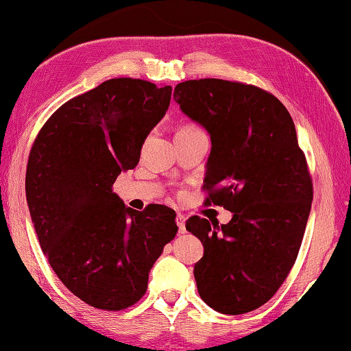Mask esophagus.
<instances>
[{
	"mask_svg": "<svg viewBox=\"0 0 351 351\" xmlns=\"http://www.w3.org/2000/svg\"><path fill=\"white\" fill-rule=\"evenodd\" d=\"M176 223L178 228H180V233H186V217L182 214H178L176 216Z\"/></svg>",
	"mask_w": 351,
	"mask_h": 351,
	"instance_id": "1",
	"label": "esophagus"
}]
</instances>
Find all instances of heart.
I'll use <instances>...</instances> for the list:
<instances>
[{"instance_id": "b5f03b06", "label": "heart", "mask_w": 351, "mask_h": 351, "mask_svg": "<svg viewBox=\"0 0 351 351\" xmlns=\"http://www.w3.org/2000/svg\"><path fill=\"white\" fill-rule=\"evenodd\" d=\"M191 129H195V128H193V125H182L180 130H191Z\"/></svg>"}]
</instances>
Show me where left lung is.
<instances>
[{
  "label": "left lung",
  "instance_id": "obj_1",
  "mask_svg": "<svg viewBox=\"0 0 351 351\" xmlns=\"http://www.w3.org/2000/svg\"><path fill=\"white\" fill-rule=\"evenodd\" d=\"M173 97L211 135L205 203L233 213L221 227L187 219L205 247L193 268L198 295L227 315L255 311L289 276L311 213L312 178L295 124L276 96L239 82L187 80Z\"/></svg>",
  "mask_w": 351,
  "mask_h": 351
}]
</instances>
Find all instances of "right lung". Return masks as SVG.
<instances>
[{
    "instance_id": "right-lung-1",
    "label": "right lung",
    "mask_w": 351,
    "mask_h": 351,
    "mask_svg": "<svg viewBox=\"0 0 351 351\" xmlns=\"http://www.w3.org/2000/svg\"><path fill=\"white\" fill-rule=\"evenodd\" d=\"M170 99L171 86L112 78L62 104L29 151L26 202L40 247L67 290L96 309L140 301L149 269L176 237L173 209L138 213L112 189L138 164Z\"/></svg>"
}]
</instances>
